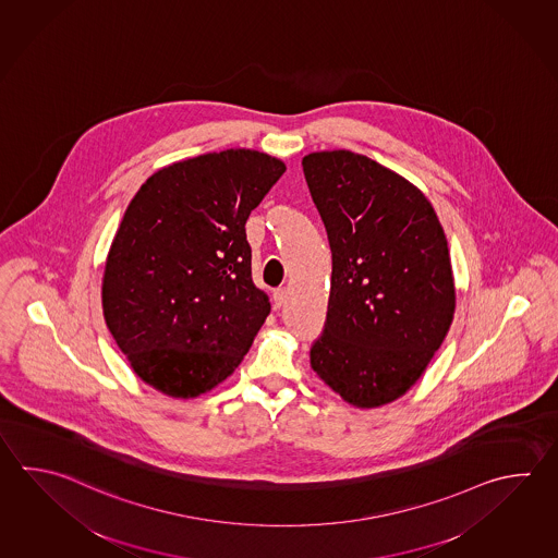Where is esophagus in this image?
Masks as SVG:
<instances>
[{
    "label": "esophagus",
    "mask_w": 558,
    "mask_h": 558,
    "mask_svg": "<svg viewBox=\"0 0 558 558\" xmlns=\"http://www.w3.org/2000/svg\"><path fill=\"white\" fill-rule=\"evenodd\" d=\"M286 300H288V290H286V288H278V290H274V306H284Z\"/></svg>",
    "instance_id": "1"
}]
</instances>
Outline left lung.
I'll use <instances>...</instances> for the list:
<instances>
[{
  "label": "left lung",
  "instance_id": "left-lung-1",
  "mask_svg": "<svg viewBox=\"0 0 558 558\" xmlns=\"http://www.w3.org/2000/svg\"><path fill=\"white\" fill-rule=\"evenodd\" d=\"M302 167L331 248L328 318L310 364L345 403L381 408L410 391L451 328L447 236L429 198L376 160L340 148Z\"/></svg>",
  "mask_w": 558,
  "mask_h": 558
}]
</instances>
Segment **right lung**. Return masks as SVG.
<instances>
[{
	"label": "right lung",
	"mask_w": 558,
	"mask_h": 558,
	"mask_svg": "<svg viewBox=\"0 0 558 558\" xmlns=\"http://www.w3.org/2000/svg\"><path fill=\"white\" fill-rule=\"evenodd\" d=\"M286 165L252 148L179 160L126 206L102 272V316L145 384L174 399L234 374L270 314L246 220Z\"/></svg>",
	"instance_id": "add662e5"
}]
</instances>
